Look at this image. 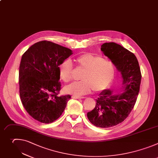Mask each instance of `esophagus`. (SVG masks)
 <instances>
[{
    "mask_svg": "<svg viewBox=\"0 0 158 158\" xmlns=\"http://www.w3.org/2000/svg\"><path fill=\"white\" fill-rule=\"evenodd\" d=\"M72 98H74V99H82V98H85V97H78V96H76V95L72 96Z\"/></svg>",
    "mask_w": 158,
    "mask_h": 158,
    "instance_id": "1",
    "label": "esophagus"
}]
</instances>
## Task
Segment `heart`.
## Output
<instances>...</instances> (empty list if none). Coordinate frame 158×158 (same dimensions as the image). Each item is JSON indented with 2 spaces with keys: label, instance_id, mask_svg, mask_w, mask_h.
<instances>
[{
  "label": "heart",
  "instance_id": "heart-1",
  "mask_svg": "<svg viewBox=\"0 0 158 158\" xmlns=\"http://www.w3.org/2000/svg\"><path fill=\"white\" fill-rule=\"evenodd\" d=\"M78 67L84 70L80 81L73 82L64 88L67 93L80 96L89 93L102 92L107 89L112 83L116 74L113 63L104 57L91 53H85L75 59ZM73 64L70 60L66 59L58 66L60 78L65 83L71 81Z\"/></svg>",
  "mask_w": 158,
  "mask_h": 158
}]
</instances>
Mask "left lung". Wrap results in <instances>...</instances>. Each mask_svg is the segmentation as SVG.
Here are the masks:
<instances>
[{"label": "left lung", "instance_id": "8db88e82", "mask_svg": "<svg viewBox=\"0 0 158 158\" xmlns=\"http://www.w3.org/2000/svg\"><path fill=\"white\" fill-rule=\"evenodd\" d=\"M101 50L121 72L124 89L118 94L109 89L102 91L96 100L95 107L87 113L93 124L105 128L121 123L131 112L138 96L142 76L133 53L114 42L103 44Z\"/></svg>", "mask_w": 158, "mask_h": 158}]
</instances>
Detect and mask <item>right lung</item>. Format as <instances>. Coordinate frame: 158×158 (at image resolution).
<instances>
[{
	"mask_svg": "<svg viewBox=\"0 0 158 158\" xmlns=\"http://www.w3.org/2000/svg\"><path fill=\"white\" fill-rule=\"evenodd\" d=\"M66 47L44 40L22 55L19 67V93L27 112L35 119L50 123L66 108L70 94L58 96L61 89L58 66L72 54Z\"/></svg>",
	"mask_w": 158,
	"mask_h": 158,
	"instance_id": "add662e5",
	"label": "right lung"
}]
</instances>
